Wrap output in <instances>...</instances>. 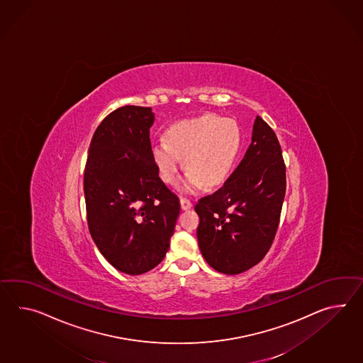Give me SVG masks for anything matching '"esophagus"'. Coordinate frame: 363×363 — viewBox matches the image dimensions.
<instances>
[{
    "instance_id": "esophagus-1",
    "label": "esophagus",
    "mask_w": 363,
    "mask_h": 363,
    "mask_svg": "<svg viewBox=\"0 0 363 363\" xmlns=\"http://www.w3.org/2000/svg\"><path fill=\"white\" fill-rule=\"evenodd\" d=\"M179 203H181V208H182L184 211H186V210H189V208H191V207H193L191 202H190L189 199H186V198H181V199H179Z\"/></svg>"
}]
</instances>
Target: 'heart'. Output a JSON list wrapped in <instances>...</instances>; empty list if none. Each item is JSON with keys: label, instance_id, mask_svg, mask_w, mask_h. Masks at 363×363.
<instances>
[{"label": "heart", "instance_id": "b5f03b06", "mask_svg": "<svg viewBox=\"0 0 363 363\" xmlns=\"http://www.w3.org/2000/svg\"><path fill=\"white\" fill-rule=\"evenodd\" d=\"M240 147L241 131L235 121L206 114L172 124L165 142L155 143L150 153L160 177L168 185L177 181L184 159L187 172L177 189L194 194L204 186L213 189L225 182Z\"/></svg>", "mask_w": 363, "mask_h": 363}]
</instances>
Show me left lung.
<instances>
[{"label": "left lung", "instance_id": "left-lung-1", "mask_svg": "<svg viewBox=\"0 0 363 363\" xmlns=\"http://www.w3.org/2000/svg\"><path fill=\"white\" fill-rule=\"evenodd\" d=\"M286 193V167L274 131L259 116L239 167L213 195L195 204L196 238L207 264L223 274L244 273L273 244Z\"/></svg>", "mask_w": 363, "mask_h": 363}]
</instances>
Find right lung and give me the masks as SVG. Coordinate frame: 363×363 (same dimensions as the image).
Wrapping results in <instances>:
<instances>
[{
	"mask_svg": "<svg viewBox=\"0 0 363 363\" xmlns=\"http://www.w3.org/2000/svg\"><path fill=\"white\" fill-rule=\"evenodd\" d=\"M150 107L123 106L93 135L84 173L89 232L101 255L124 274L164 259L179 201L160 179L150 153Z\"/></svg>",
	"mask_w": 363,
	"mask_h": 363,
	"instance_id": "right-lung-1",
	"label": "right lung"
}]
</instances>
